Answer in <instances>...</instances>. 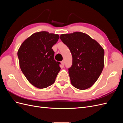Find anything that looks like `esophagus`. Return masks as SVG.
<instances>
[{"instance_id": "34e87169", "label": "esophagus", "mask_w": 123, "mask_h": 123, "mask_svg": "<svg viewBox=\"0 0 123 123\" xmlns=\"http://www.w3.org/2000/svg\"><path fill=\"white\" fill-rule=\"evenodd\" d=\"M61 64L62 65V66H64V61H62L61 62Z\"/></svg>"}]
</instances>
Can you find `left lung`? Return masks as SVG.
Returning a JSON list of instances; mask_svg holds the SVG:
<instances>
[{
    "label": "left lung",
    "instance_id": "left-lung-1",
    "mask_svg": "<svg viewBox=\"0 0 123 123\" xmlns=\"http://www.w3.org/2000/svg\"><path fill=\"white\" fill-rule=\"evenodd\" d=\"M72 56L69 68L71 83L80 90L90 88L98 80L104 66V50L87 34L75 32L61 35Z\"/></svg>",
    "mask_w": 123,
    "mask_h": 123
}]
</instances>
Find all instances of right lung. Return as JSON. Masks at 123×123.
<instances>
[{"label": "right lung", "instance_id": "obj_1", "mask_svg": "<svg viewBox=\"0 0 123 123\" xmlns=\"http://www.w3.org/2000/svg\"><path fill=\"white\" fill-rule=\"evenodd\" d=\"M59 36L46 31L36 32L22 43L17 55L21 71L32 85L43 89L52 85L61 70L52 49Z\"/></svg>", "mask_w": 123, "mask_h": 123}]
</instances>
